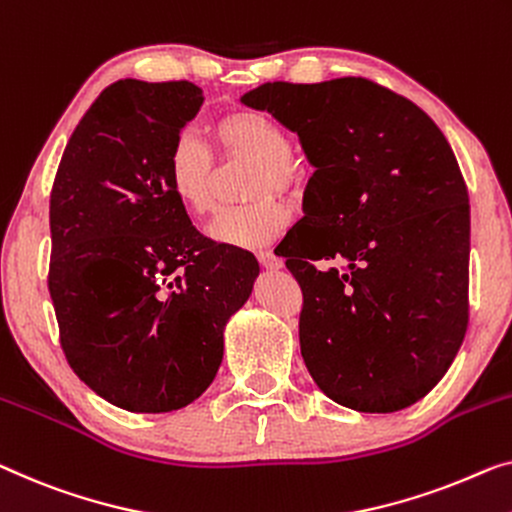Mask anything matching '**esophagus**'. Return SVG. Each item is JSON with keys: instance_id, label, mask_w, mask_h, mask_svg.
<instances>
[{"instance_id": "obj_1", "label": "esophagus", "mask_w": 512, "mask_h": 512, "mask_svg": "<svg viewBox=\"0 0 512 512\" xmlns=\"http://www.w3.org/2000/svg\"><path fill=\"white\" fill-rule=\"evenodd\" d=\"M257 259H259V264L264 266V269H271V271L282 269V259L273 255L271 250H262V253H257Z\"/></svg>"}]
</instances>
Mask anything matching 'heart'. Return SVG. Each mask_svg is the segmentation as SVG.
Returning a JSON list of instances; mask_svg holds the SVG:
<instances>
[{"label": "heart", "mask_w": 512, "mask_h": 512, "mask_svg": "<svg viewBox=\"0 0 512 512\" xmlns=\"http://www.w3.org/2000/svg\"><path fill=\"white\" fill-rule=\"evenodd\" d=\"M213 140L223 160H253L248 195L243 207L225 209L209 225L218 243L259 248L285 232L292 211L276 193H294L303 183V163L292 151L285 128L269 114L234 110L213 124ZM165 179L172 195L190 216L202 218L216 207V160L200 137L183 133L174 140L165 160Z\"/></svg>", "instance_id": "obj_1"}]
</instances>
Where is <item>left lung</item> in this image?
Wrapping results in <instances>:
<instances>
[{"instance_id":"left-lung-1","label":"left lung","mask_w":512,"mask_h":512,"mask_svg":"<svg viewBox=\"0 0 512 512\" xmlns=\"http://www.w3.org/2000/svg\"><path fill=\"white\" fill-rule=\"evenodd\" d=\"M241 103L299 135L305 218L276 248L299 280V340L342 407L391 414L451 368L469 324V193L451 144L365 78L266 82ZM345 261L319 270L312 261Z\"/></svg>"}]
</instances>
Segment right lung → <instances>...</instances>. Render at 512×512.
Wrapping results in <instances>:
<instances>
[{
  "label": "right lung",
  "instance_id": "1",
  "mask_svg": "<svg viewBox=\"0 0 512 512\" xmlns=\"http://www.w3.org/2000/svg\"><path fill=\"white\" fill-rule=\"evenodd\" d=\"M204 101L188 80H119L68 140L50 193L48 289L66 361L91 391L163 414L207 391L259 264L190 223L165 179Z\"/></svg>",
  "mask_w": 512,
  "mask_h": 512
}]
</instances>
